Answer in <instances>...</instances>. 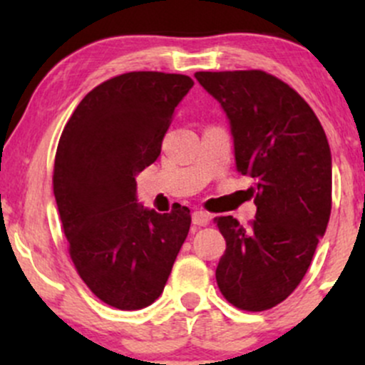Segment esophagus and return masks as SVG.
Masks as SVG:
<instances>
[{"mask_svg": "<svg viewBox=\"0 0 365 365\" xmlns=\"http://www.w3.org/2000/svg\"><path fill=\"white\" fill-rule=\"evenodd\" d=\"M209 221H211V215H207V212H204V211L192 212V223H194L195 226H206V225H209Z\"/></svg>", "mask_w": 365, "mask_h": 365, "instance_id": "34e87169", "label": "esophagus"}]
</instances>
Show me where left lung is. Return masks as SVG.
I'll return each mask as SVG.
<instances>
[{
    "label": "left lung",
    "instance_id": "obj_1",
    "mask_svg": "<svg viewBox=\"0 0 365 365\" xmlns=\"http://www.w3.org/2000/svg\"><path fill=\"white\" fill-rule=\"evenodd\" d=\"M230 121L237 171L254 180L249 228L216 217L226 250L216 282L230 304L261 312L299 287L331 212V150L319 120L288 83L261 72H197Z\"/></svg>",
    "mask_w": 365,
    "mask_h": 365
}]
</instances>
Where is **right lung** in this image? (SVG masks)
<instances>
[{"label":"right lung","mask_w":365,"mask_h":365,"mask_svg":"<svg viewBox=\"0 0 365 365\" xmlns=\"http://www.w3.org/2000/svg\"><path fill=\"white\" fill-rule=\"evenodd\" d=\"M187 75L130 72L92 89L63 128L53 190L70 257L98 299L120 311L163 293L190 230V209L166 215L137 202L135 177L153 165Z\"/></svg>","instance_id":"obj_1"}]
</instances>
